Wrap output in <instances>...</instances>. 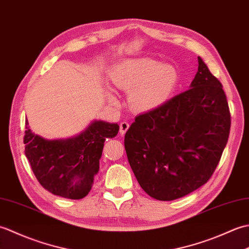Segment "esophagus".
<instances>
[{
    "mask_svg": "<svg viewBox=\"0 0 249 249\" xmlns=\"http://www.w3.org/2000/svg\"><path fill=\"white\" fill-rule=\"evenodd\" d=\"M128 128H129V124L127 123V122H122V123L120 124V134L125 135V133L127 131Z\"/></svg>",
    "mask_w": 249,
    "mask_h": 249,
    "instance_id": "esophagus-1",
    "label": "esophagus"
}]
</instances>
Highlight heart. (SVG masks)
Wrapping results in <instances>:
<instances>
[{"label": "heart", "mask_w": 249, "mask_h": 249, "mask_svg": "<svg viewBox=\"0 0 249 249\" xmlns=\"http://www.w3.org/2000/svg\"><path fill=\"white\" fill-rule=\"evenodd\" d=\"M109 80L115 88L128 92V105L136 112H147L166 103L178 82V73L171 65L160 64L147 57L124 59L111 66ZM111 104L116 98L107 91Z\"/></svg>", "instance_id": "1"}]
</instances>
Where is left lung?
I'll use <instances>...</instances> for the list:
<instances>
[{"label":"left lung","mask_w":249,"mask_h":249,"mask_svg":"<svg viewBox=\"0 0 249 249\" xmlns=\"http://www.w3.org/2000/svg\"><path fill=\"white\" fill-rule=\"evenodd\" d=\"M187 91L136 116L125 150L137 181L152 198L171 201L212 177L227 144L230 112L223 86L198 56Z\"/></svg>","instance_id":"left-lung-1"}]
</instances>
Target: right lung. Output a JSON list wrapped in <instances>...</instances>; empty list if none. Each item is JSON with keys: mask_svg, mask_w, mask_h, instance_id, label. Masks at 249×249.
Returning <instances> with one entry per match:
<instances>
[{"mask_svg": "<svg viewBox=\"0 0 249 249\" xmlns=\"http://www.w3.org/2000/svg\"><path fill=\"white\" fill-rule=\"evenodd\" d=\"M25 129V156L41 186L60 197L82 199L99 171L106 139L118 135L120 126L94 120L80 134L53 140L33 133L28 120Z\"/></svg>", "mask_w": 249, "mask_h": 249, "instance_id": "right-lung-1", "label": "right lung"}]
</instances>
